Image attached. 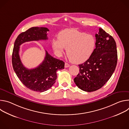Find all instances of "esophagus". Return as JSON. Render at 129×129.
<instances>
[{"label": "esophagus", "instance_id": "obj_1", "mask_svg": "<svg viewBox=\"0 0 129 129\" xmlns=\"http://www.w3.org/2000/svg\"><path fill=\"white\" fill-rule=\"evenodd\" d=\"M69 66H70L69 64H68L67 63H65V68H67V67H69Z\"/></svg>", "mask_w": 129, "mask_h": 129}]
</instances>
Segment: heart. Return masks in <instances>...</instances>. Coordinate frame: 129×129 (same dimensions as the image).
Segmentation results:
<instances>
[{
  "label": "heart",
  "mask_w": 129,
  "mask_h": 129,
  "mask_svg": "<svg viewBox=\"0 0 129 129\" xmlns=\"http://www.w3.org/2000/svg\"><path fill=\"white\" fill-rule=\"evenodd\" d=\"M96 45V39L92 34L75 29H67L60 31L58 39H53L52 47L58 53L67 49L70 61L76 64L87 61L93 53Z\"/></svg>",
  "instance_id": "heart-1"
}]
</instances>
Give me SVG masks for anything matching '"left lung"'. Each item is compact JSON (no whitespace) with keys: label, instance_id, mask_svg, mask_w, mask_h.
Wrapping results in <instances>:
<instances>
[{"label":"left lung","instance_id":"left-lung-1","mask_svg":"<svg viewBox=\"0 0 129 129\" xmlns=\"http://www.w3.org/2000/svg\"><path fill=\"white\" fill-rule=\"evenodd\" d=\"M95 48L91 57L79 65V73L74 79L81 90L92 92L101 88L111 78L117 62L116 42L102 28L95 34Z\"/></svg>","mask_w":129,"mask_h":129}]
</instances>
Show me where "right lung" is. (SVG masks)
Instances as JSON below:
<instances>
[{
    "label": "right lung",
    "mask_w": 129,
    "mask_h": 129,
    "mask_svg": "<svg viewBox=\"0 0 129 129\" xmlns=\"http://www.w3.org/2000/svg\"><path fill=\"white\" fill-rule=\"evenodd\" d=\"M48 31L46 27H33L21 33L15 41L12 53V65L18 78L25 87L39 92L52 87L57 78V70L64 68V62L54 58L45 50V57L42 63L37 67L28 69L22 64L19 52L20 45L24 42L47 40Z\"/></svg>",
    "instance_id": "add662e5"
}]
</instances>
